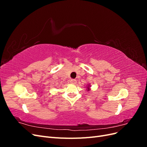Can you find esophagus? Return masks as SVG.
Here are the masks:
<instances>
[{"label":"esophagus","instance_id":"obj_1","mask_svg":"<svg viewBox=\"0 0 147 147\" xmlns=\"http://www.w3.org/2000/svg\"><path fill=\"white\" fill-rule=\"evenodd\" d=\"M70 82L72 84H76L77 80H75V79H71Z\"/></svg>","mask_w":147,"mask_h":147}]
</instances>
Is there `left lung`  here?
<instances>
[{"label": "left lung", "mask_w": 147, "mask_h": 147, "mask_svg": "<svg viewBox=\"0 0 147 147\" xmlns=\"http://www.w3.org/2000/svg\"><path fill=\"white\" fill-rule=\"evenodd\" d=\"M90 87H91V86L90 85V84H88V86H86V88H87V90H88V91L90 90Z\"/></svg>", "instance_id": "obj_1"}]
</instances>
